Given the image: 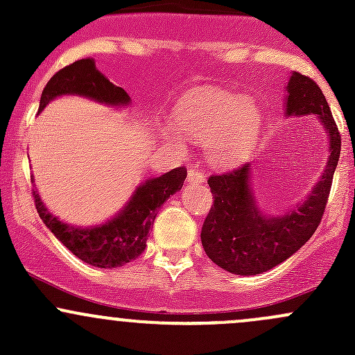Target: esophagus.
Segmentation results:
<instances>
[{"label":"esophagus","instance_id":"esophagus-1","mask_svg":"<svg viewBox=\"0 0 355 355\" xmlns=\"http://www.w3.org/2000/svg\"><path fill=\"white\" fill-rule=\"evenodd\" d=\"M187 180L191 182V184H204V182H206V175H204L202 170H199V168H189Z\"/></svg>","mask_w":355,"mask_h":355}]
</instances>
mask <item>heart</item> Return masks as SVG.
<instances>
[{"label":"heart","mask_w":355,"mask_h":355,"mask_svg":"<svg viewBox=\"0 0 355 355\" xmlns=\"http://www.w3.org/2000/svg\"><path fill=\"white\" fill-rule=\"evenodd\" d=\"M177 123L194 141H207L211 163L234 164L256 142L261 130V111L250 99L202 87L180 99Z\"/></svg>","instance_id":"b5f03b06"}]
</instances>
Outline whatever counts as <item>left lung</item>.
<instances>
[{
  "label": "left lung",
  "mask_w": 355,
  "mask_h": 355,
  "mask_svg": "<svg viewBox=\"0 0 355 355\" xmlns=\"http://www.w3.org/2000/svg\"><path fill=\"white\" fill-rule=\"evenodd\" d=\"M287 91V116L318 114L330 139V157L313 192L284 216H266L257 209L249 185V163L207 178L214 200L200 241L207 257L234 275H259L284 263L313 237L327 209L342 137L327 98L313 78L293 71Z\"/></svg>",
  "instance_id": "left-lung-1"
}]
</instances>
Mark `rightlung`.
Here are the masks:
<instances>
[{
    "instance_id": "1",
    "label": "right lung",
    "mask_w": 355,
    "mask_h": 355,
    "mask_svg": "<svg viewBox=\"0 0 355 355\" xmlns=\"http://www.w3.org/2000/svg\"><path fill=\"white\" fill-rule=\"evenodd\" d=\"M62 94L85 96L111 106H127L130 103L127 92L111 84L91 58L78 60L49 78L41 94L39 111ZM185 177L187 168L178 166L161 177L146 180L139 185L127 206L113 220L92 228H78L63 223L46 209L37 191H32V198L46 227L78 259L98 268H118L144 252L157 209L170 196L180 191Z\"/></svg>"
}]
</instances>
